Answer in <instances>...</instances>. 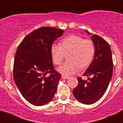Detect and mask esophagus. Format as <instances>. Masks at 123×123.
Returning a JSON list of instances; mask_svg holds the SVG:
<instances>
[{
  "label": "esophagus",
  "instance_id": "esophagus-1",
  "mask_svg": "<svg viewBox=\"0 0 123 123\" xmlns=\"http://www.w3.org/2000/svg\"><path fill=\"white\" fill-rule=\"evenodd\" d=\"M62 78L63 79H68L69 77L67 76H65V75H62Z\"/></svg>",
  "mask_w": 123,
  "mask_h": 123
}]
</instances>
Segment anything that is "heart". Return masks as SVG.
<instances>
[{
  "label": "heart",
  "instance_id": "obj_1",
  "mask_svg": "<svg viewBox=\"0 0 123 123\" xmlns=\"http://www.w3.org/2000/svg\"><path fill=\"white\" fill-rule=\"evenodd\" d=\"M95 53V44L90 39L76 35H69L60 40V45L54 44L50 48L52 61L55 65H60L67 55L68 61L58 68L65 75H71L79 68L84 69L91 65Z\"/></svg>",
  "mask_w": 123,
  "mask_h": 123
}]
</instances>
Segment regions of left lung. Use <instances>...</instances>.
Instances as JSON below:
<instances>
[{"mask_svg":"<svg viewBox=\"0 0 123 123\" xmlns=\"http://www.w3.org/2000/svg\"><path fill=\"white\" fill-rule=\"evenodd\" d=\"M87 32L90 34L88 31ZM95 44V56L83 74L88 81L78 78V84L73 91L74 97L82 104L90 105L99 100L108 88L113 74V59L109 44L98 35L92 36Z\"/></svg>","mask_w":123,"mask_h":123,"instance_id":"left-lung-1","label":"left lung"}]
</instances>
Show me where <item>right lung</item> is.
<instances>
[{"instance_id":"obj_1","label":"right lung","mask_w":123,"mask_h":123,"mask_svg":"<svg viewBox=\"0 0 123 123\" xmlns=\"http://www.w3.org/2000/svg\"><path fill=\"white\" fill-rule=\"evenodd\" d=\"M62 29L41 27L34 30L18 45L13 64V79L24 98L41 106L54 98L61 74L54 69L50 48L63 35Z\"/></svg>"}]
</instances>
